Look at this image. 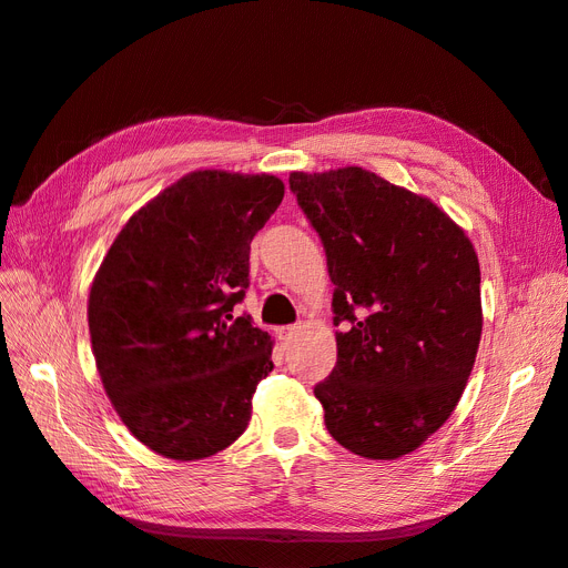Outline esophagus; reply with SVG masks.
<instances>
[{
	"instance_id": "34e87169",
	"label": "esophagus",
	"mask_w": 568,
	"mask_h": 568,
	"mask_svg": "<svg viewBox=\"0 0 568 568\" xmlns=\"http://www.w3.org/2000/svg\"><path fill=\"white\" fill-rule=\"evenodd\" d=\"M298 332V326L296 324H291V326H282V329H277V338L282 341V343H288L291 338H294V334Z\"/></svg>"
}]
</instances>
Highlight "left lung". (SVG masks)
I'll use <instances>...</instances> for the list:
<instances>
[{"label":"left lung","mask_w":568,"mask_h":568,"mask_svg":"<svg viewBox=\"0 0 568 568\" xmlns=\"http://www.w3.org/2000/svg\"><path fill=\"white\" fill-rule=\"evenodd\" d=\"M334 291L336 367L315 386L326 432L398 459L448 422L474 367L484 311L474 244L438 205L348 165L291 173Z\"/></svg>","instance_id":"left-lung-1"}]
</instances>
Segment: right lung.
<instances>
[{"instance_id": "obj_1", "label": "right lung", "mask_w": 568, "mask_h": 568, "mask_svg": "<svg viewBox=\"0 0 568 568\" xmlns=\"http://www.w3.org/2000/svg\"><path fill=\"white\" fill-rule=\"evenodd\" d=\"M282 199L274 175L196 170L142 205L101 261L88 301L94 363L153 453L203 459L246 432L274 341L234 305L253 236Z\"/></svg>"}]
</instances>
